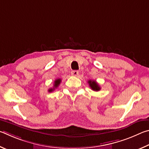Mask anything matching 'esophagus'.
Instances as JSON below:
<instances>
[{
	"label": "esophagus",
	"instance_id": "esophagus-1",
	"mask_svg": "<svg viewBox=\"0 0 149 149\" xmlns=\"http://www.w3.org/2000/svg\"><path fill=\"white\" fill-rule=\"evenodd\" d=\"M78 74H79V71L78 70H72V71H71V75L72 76H74V77H77L78 76Z\"/></svg>",
	"mask_w": 149,
	"mask_h": 149
}]
</instances>
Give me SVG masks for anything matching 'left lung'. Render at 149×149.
Wrapping results in <instances>:
<instances>
[{"instance_id":"1","label":"left lung","mask_w":149,"mask_h":149,"mask_svg":"<svg viewBox=\"0 0 149 149\" xmlns=\"http://www.w3.org/2000/svg\"><path fill=\"white\" fill-rule=\"evenodd\" d=\"M88 84H89L90 87L92 88V90H93V91H100L101 88L100 87V86L98 85V84L96 82L95 80H88Z\"/></svg>"}]
</instances>
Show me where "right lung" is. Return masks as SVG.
Returning <instances> with one entry per match:
<instances>
[{"instance_id": "1", "label": "right lung", "mask_w": 149, "mask_h": 149, "mask_svg": "<svg viewBox=\"0 0 149 149\" xmlns=\"http://www.w3.org/2000/svg\"><path fill=\"white\" fill-rule=\"evenodd\" d=\"M61 79H57V80H55L53 88H50V89H49V90H48V92H53V91H54L55 89H56V88H57V87L59 86V85L60 84V83H61Z\"/></svg>"}]
</instances>
